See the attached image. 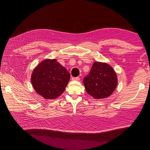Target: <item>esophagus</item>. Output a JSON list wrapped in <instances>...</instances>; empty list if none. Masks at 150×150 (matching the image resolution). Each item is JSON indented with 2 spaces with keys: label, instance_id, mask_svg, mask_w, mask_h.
Returning a JSON list of instances; mask_svg holds the SVG:
<instances>
[{
  "label": "esophagus",
  "instance_id": "obj_1",
  "mask_svg": "<svg viewBox=\"0 0 150 150\" xmlns=\"http://www.w3.org/2000/svg\"><path fill=\"white\" fill-rule=\"evenodd\" d=\"M71 80H72V81H80V77H72Z\"/></svg>",
  "mask_w": 150,
  "mask_h": 150
}]
</instances>
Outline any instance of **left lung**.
<instances>
[{
  "label": "left lung",
  "instance_id": "1",
  "mask_svg": "<svg viewBox=\"0 0 150 150\" xmlns=\"http://www.w3.org/2000/svg\"><path fill=\"white\" fill-rule=\"evenodd\" d=\"M117 76L107 63L95 62L90 72L83 79L86 91L95 99L108 97L117 85Z\"/></svg>",
  "mask_w": 150,
  "mask_h": 150
}]
</instances>
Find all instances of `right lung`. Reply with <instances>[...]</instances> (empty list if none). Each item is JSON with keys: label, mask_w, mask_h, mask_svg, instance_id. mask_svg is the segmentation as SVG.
<instances>
[{"label": "right lung", "mask_w": 150, "mask_h": 150, "mask_svg": "<svg viewBox=\"0 0 150 150\" xmlns=\"http://www.w3.org/2000/svg\"><path fill=\"white\" fill-rule=\"evenodd\" d=\"M70 74L56 59H45L33 69L31 81L37 93L46 99H55L65 90Z\"/></svg>", "instance_id": "add662e5"}]
</instances>
